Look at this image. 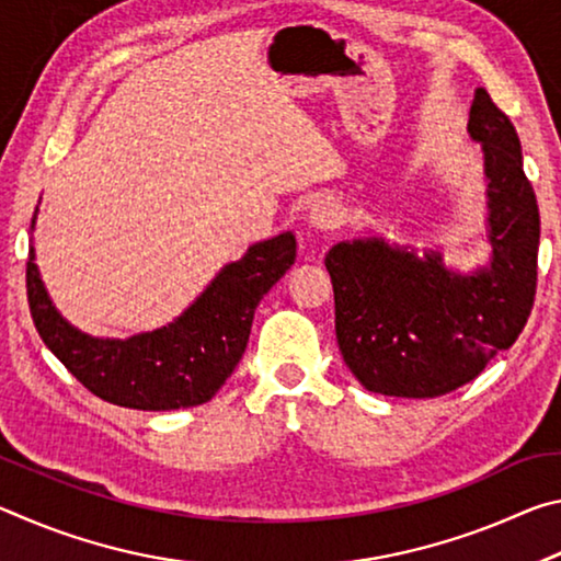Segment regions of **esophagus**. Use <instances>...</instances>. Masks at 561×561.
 <instances>
[{
  "label": "esophagus",
  "mask_w": 561,
  "mask_h": 561,
  "mask_svg": "<svg viewBox=\"0 0 561 561\" xmlns=\"http://www.w3.org/2000/svg\"><path fill=\"white\" fill-rule=\"evenodd\" d=\"M344 222V210L336 201H319L309 213V225L321 232H334Z\"/></svg>",
  "instance_id": "34e87169"
}]
</instances>
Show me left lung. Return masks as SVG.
Returning a JSON list of instances; mask_svg holds the SVG:
<instances>
[{
  "mask_svg": "<svg viewBox=\"0 0 561 561\" xmlns=\"http://www.w3.org/2000/svg\"><path fill=\"white\" fill-rule=\"evenodd\" d=\"M468 130L485 150L488 270L460 277L440 254L417 260L376 237L327 254L339 351L374 393L438 398L470 383L515 344L535 307L539 207L517 130L485 89L474 91Z\"/></svg>",
  "mask_w": 561,
  "mask_h": 561,
  "instance_id": "left-lung-1",
  "label": "left lung"
}]
</instances>
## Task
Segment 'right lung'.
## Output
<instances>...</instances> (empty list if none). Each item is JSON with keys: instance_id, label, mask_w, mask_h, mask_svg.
<instances>
[{"instance_id": "right-lung-1", "label": "right lung", "mask_w": 561, "mask_h": 561, "mask_svg": "<svg viewBox=\"0 0 561 561\" xmlns=\"http://www.w3.org/2000/svg\"><path fill=\"white\" fill-rule=\"evenodd\" d=\"M294 260L291 232L252 244L178 321L126 341L91 339L66 324L46 297L34 250L26 262V299L44 344L93 396L136 411H175L220 391L244 354L254 309Z\"/></svg>"}]
</instances>
